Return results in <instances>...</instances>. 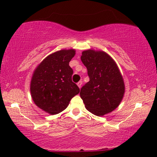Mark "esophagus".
I'll return each instance as SVG.
<instances>
[{
  "instance_id": "34e87169",
  "label": "esophagus",
  "mask_w": 157,
  "mask_h": 157,
  "mask_svg": "<svg viewBox=\"0 0 157 157\" xmlns=\"http://www.w3.org/2000/svg\"><path fill=\"white\" fill-rule=\"evenodd\" d=\"M82 81H79V82H77V86H78V87L80 88V89L81 88V86H82Z\"/></svg>"
}]
</instances>
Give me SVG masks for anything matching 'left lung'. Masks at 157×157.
<instances>
[{
  "mask_svg": "<svg viewBox=\"0 0 157 157\" xmlns=\"http://www.w3.org/2000/svg\"><path fill=\"white\" fill-rule=\"evenodd\" d=\"M80 58L90 79L80 93L86 109L97 116L111 112L120 105L125 92L117 66L104 52L86 50Z\"/></svg>",
  "mask_w": 157,
  "mask_h": 157,
  "instance_id": "obj_1",
  "label": "left lung"
}]
</instances>
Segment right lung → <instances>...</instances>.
Wrapping results in <instances>:
<instances>
[{"instance_id": "add662e5", "label": "right lung", "mask_w": 157, "mask_h": 157, "mask_svg": "<svg viewBox=\"0 0 157 157\" xmlns=\"http://www.w3.org/2000/svg\"><path fill=\"white\" fill-rule=\"evenodd\" d=\"M75 55L74 49L56 52L46 57L34 71L30 86L32 100L50 114L66 109L71 98L80 92L71 80L73 69L69 66Z\"/></svg>"}]
</instances>
